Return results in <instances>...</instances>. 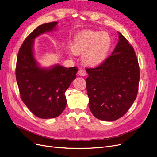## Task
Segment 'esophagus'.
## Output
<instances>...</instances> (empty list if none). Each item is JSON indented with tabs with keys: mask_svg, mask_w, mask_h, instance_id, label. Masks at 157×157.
<instances>
[{
	"mask_svg": "<svg viewBox=\"0 0 157 157\" xmlns=\"http://www.w3.org/2000/svg\"><path fill=\"white\" fill-rule=\"evenodd\" d=\"M78 74L81 76H86V72L84 69L81 68L78 71Z\"/></svg>",
	"mask_w": 157,
	"mask_h": 157,
	"instance_id": "obj_1",
	"label": "esophagus"
}]
</instances>
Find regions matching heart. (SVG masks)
<instances>
[{"label":"heart","mask_w":157,"mask_h":157,"mask_svg":"<svg viewBox=\"0 0 157 157\" xmlns=\"http://www.w3.org/2000/svg\"><path fill=\"white\" fill-rule=\"evenodd\" d=\"M111 42V37L108 33L86 30L74 39L72 50L76 55L83 53V62L88 66L95 67L105 60Z\"/></svg>","instance_id":"b5f03b06"}]
</instances>
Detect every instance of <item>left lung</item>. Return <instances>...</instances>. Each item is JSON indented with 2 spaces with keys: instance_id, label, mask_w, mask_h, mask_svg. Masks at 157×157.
Here are the masks:
<instances>
[{
  "instance_id": "1",
  "label": "left lung",
  "mask_w": 157,
  "mask_h": 157,
  "mask_svg": "<svg viewBox=\"0 0 157 157\" xmlns=\"http://www.w3.org/2000/svg\"><path fill=\"white\" fill-rule=\"evenodd\" d=\"M110 55L99 65L86 68L89 108L101 120L114 121L125 115L135 101L140 71L134 49L121 33Z\"/></svg>"
}]
</instances>
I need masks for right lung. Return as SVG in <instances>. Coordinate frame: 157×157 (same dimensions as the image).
<instances>
[{
  "label": "right lung",
  "mask_w": 157,
  "mask_h": 157,
  "mask_svg": "<svg viewBox=\"0 0 157 157\" xmlns=\"http://www.w3.org/2000/svg\"><path fill=\"white\" fill-rule=\"evenodd\" d=\"M57 22L40 25L25 39L17 56L16 78L22 101L38 118H56L63 111L65 92L76 78L78 68L56 65L51 69L39 67L33 55L34 39L53 30Z\"/></svg>",
  "instance_id": "right-lung-1"
}]
</instances>
